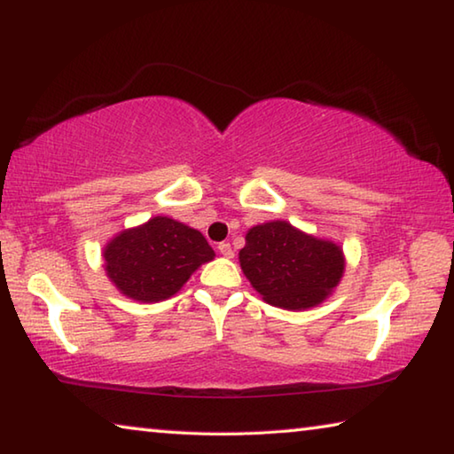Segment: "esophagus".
<instances>
[{
    "label": "esophagus",
    "instance_id": "esophagus-1",
    "mask_svg": "<svg viewBox=\"0 0 454 454\" xmlns=\"http://www.w3.org/2000/svg\"><path fill=\"white\" fill-rule=\"evenodd\" d=\"M218 252L224 258H232L234 256V250H232V246H230L228 242H222V244H218Z\"/></svg>",
    "mask_w": 454,
    "mask_h": 454
}]
</instances>
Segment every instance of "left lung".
I'll use <instances>...</instances> for the list:
<instances>
[{
  "mask_svg": "<svg viewBox=\"0 0 454 454\" xmlns=\"http://www.w3.org/2000/svg\"><path fill=\"white\" fill-rule=\"evenodd\" d=\"M238 260L262 301L286 310L325 302L347 268L340 244L306 234L286 220L252 226Z\"/></svg>",
  "mask_w": 454,
  "mask_h": 454,
  "instance_id": "8db88e82",
  "label": "left lung"
}]
</instances>
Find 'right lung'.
<instances>
[{
    "instance_id": "add662e5",
    "label": "right lung",
    "mask_w": 454,
    "mask_h": 454,
    "mask_svg": "<svg viewBox=\"0 0 454 454\" xmlns=\"http://www.w3.org/2000/svg\"><path fill=\"white\" fill-rule=\"evenodd\" d=\"M214 256L202 232L168 216L121 230L102 252L106 276L120 294L145 304L178 294L190 276Z\"/></svg>"
}]
</instances>
